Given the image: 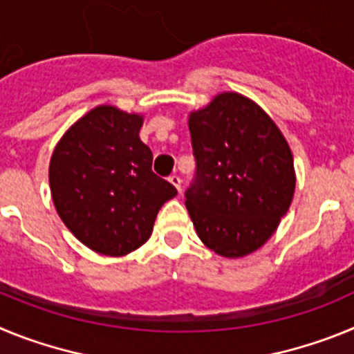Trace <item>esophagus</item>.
Here are the masks:
<instances>
[{"mask_svg":"<svg viewBox=\"0 0 354 354\" xmlns=\"http://www.w3.org/2000/svg\"><path fill=\"white\" fill-rule=\"evenodd\" d=\"M168 180H170V183L177 187V192L180 193V177L179 175H170V177H168Z\"/></svg>","mask_w":354,"mask_h":354,"instance_id":"34e87169","label":"esophagus"}]
</instances>
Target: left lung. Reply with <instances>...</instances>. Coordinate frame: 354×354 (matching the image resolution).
Returning <instances> with one entry per match:
<instances>
[{
	"label": "left lung",
	"instance_id": "obj_1",
	"mask_svg": "<svg viewBox=\"0 0 354 354\" xmlns=\"http://www.w3.org/2000/svg\"><path fill=\"white\" fill-rule=\"evenodd\" d=\"M196 179L186 207L200 241L227 259L277 232L296 189L294 159L273 118L243 93L221 92L189 113Z\"/></svg>",
	"mask_w": 354,
	"mask_h": 354
}]
</instances>
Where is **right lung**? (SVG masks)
<instances>
[{"mask_svg":"<svg viewBox=\"0 0 354 354\" xmlns=\"http://www.w3.org/2000/svg\"><path fill=\"white\" fill-rule=\"evenodd\" d=\"M142 126L143 115L95 106L65 131L49 161L58 216L84 246L108 257L147 243L159 209L177 195L152 171Z\"/></svg>","mask_w":354,"mask_h":354,"instance_id":"obj_1","label":"right lung"}]
</instances>
